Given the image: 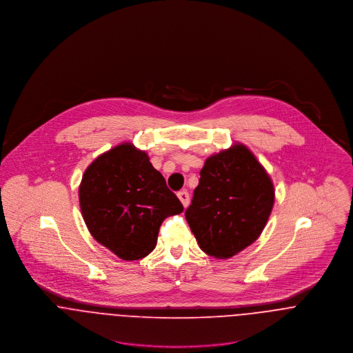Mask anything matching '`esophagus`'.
Listing matches in <instances>:
<instances>
[{
    "instance_id": "esophagus-1",
    "label": "esophagus",
    "mask_w": 353,
    "mask_h": 353,
    "mask_svg": "<svg viewBox=\"0 0 353 353\" xmlns=\"http://www.w3.org/2000/svg\"><path fill=\"white\" fill-rule=\"evenodd\" d=\"M178 199L181 200L182 202V205L186 208L188 205H189V201H190V197H189V193L186 192V190H182V192H179L178 193Z\"/></svg>"
}]
</instances>
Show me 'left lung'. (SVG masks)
I'll return each instance as SVG.
<instances>
[{"label": "left lung", "instance_id": "obj_1", "mask_svg": "<svg viewBox=\"0 0 353 353\" xmlns=\"http://www.w3.org/2000/svg\"><path fill=\"white\" fill-rule=\"evenodd\" d=\"M185 216L200 249L225 259L254 243L274 203L273 182L246 145L209 156Z\"/></svg>", "mask_w": 353, "mask_h": 353}]
</instances>
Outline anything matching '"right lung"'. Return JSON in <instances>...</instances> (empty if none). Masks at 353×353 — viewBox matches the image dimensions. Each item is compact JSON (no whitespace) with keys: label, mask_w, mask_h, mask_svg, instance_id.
I'll list each match as a JSON object with an SVG mask.
<instances>
[{"label":"right lung","mask_w":353,"mask_h":353,"mask_svg":"<svg viewBox=\"0 0 353 353\" xmlns=\"http://www.w3.org/2000/svg\"><path fill=\"white\" fill-rule=\"evenodd\" d=\"M79 200L95 241L125 261L147 256L163 220L183 212L150 156L130 143L101 153L88 165Z\"/></svg>","instance_id":"add662e5"}]
</instances>
